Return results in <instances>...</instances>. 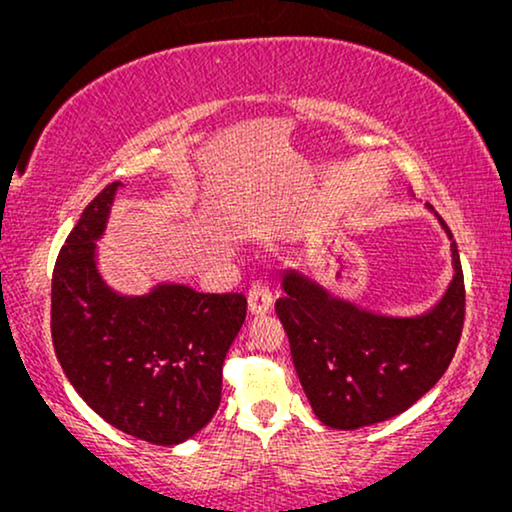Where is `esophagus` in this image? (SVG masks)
I'll return each instance as SVG.
<instances>
[{
	"label": "esophagus",
	"instance_id": "esophagus-1",
	"mask_svg": "<svg viewBox=\"0 0 512 512\" xmlns=\"http://www.w3.org/2000/svg\"><path fill=\"white\" fill-rule=\"evenodd\" d=\"M247 300L251 314H268L272 310V291L265 284L251 286Z\"/></svg>",
	"mask_w": 512,
	"mask_h": 512
}]
</instances>
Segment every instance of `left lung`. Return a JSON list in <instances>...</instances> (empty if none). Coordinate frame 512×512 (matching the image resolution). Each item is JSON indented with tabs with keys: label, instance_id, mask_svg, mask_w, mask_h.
Returning a JSON list of instances; mask_svg holds the SVG:
<instances>
[{
	"label": "left lung",
	"instance_id": "8db88e82",
	"mask_svg": "<svg viewBox=\"0 0 512 512\" xmlns=\"http://www.w3.org/2000/svg\"><path fill=\"white\" fill-rule=\"evenodd\" d=\"M438 221L452 242L454 277L443 298L415 317L363 310L303 272L284 270L277 317L307 401L331 429L354 431L401 415L450 366L464 328L466 293L457 242Z\"/></svg>",
	"mask_w": 512,
	"mask_h": 512
}]
</instances>
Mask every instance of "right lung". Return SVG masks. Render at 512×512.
Segmentation results:
<instances>
[{
    "label": "right lung",
    "mask_w": 512,
    "mask_h": 512,
    "mask_svg": "<svg viewBox=\"0 0 512 512\" xmlns=\"http://www.w3.org/2000/svg\"><path fill=\"white\" fill-rule=\"evenodd\" d=\"M114 181L83 209L60 249L51 286V335L79 396L118 431L179 445L205 429L221 403L223 361L247 317L242 293L158 284L123 296L97 270Z\"/></svg>",
    "instance_id": "right-lung-1"
}]
</instances>
